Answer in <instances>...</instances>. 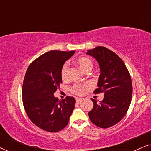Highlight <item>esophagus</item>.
<instances>
[{
  "label": "esophagus",
  "mask_w": 151,
  "mask_h": 151,
  "mask_svg": "<svg viewBox=\"0 0 151 151\" xmlns=\"http://www.w3.org/2000/svg\"><path fill=\"white\" fill-rule=\"evenodd\" d=\"M82 100H82V98H76V102L78 103V104H80V103L81 102Z\"/></svg>",
  "instance_id": "34e87169"
}]
</instances>
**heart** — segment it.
Instances as JSON below:
<instances>
[{
	"instance_id": "1",
	"label": "heart",
	"mask_w": 151,
	"mask_h": 151,
	"mask_svg": "<svg viewBox=\"0 0 151 151\" xmlns=\"http://www.w3.org/2000/svg\"><path fill=\"white\" fill-rule=\"evenodd\" d=\"M76 63L80 67V69H81L82 71H84V72L90 71L93 68V63L91 60L88 58L87 57H84V56L78 58L76 60ZM60 75H61V78H63V80L67 79V76H68V64L67 63L64 64L63 67H62L61 71H60ZM86 86V85L82 86V85H79V84H74V85L71 88V91L76 95H82L83 93L84 89Z\"/></svg>"
}]
</instances>
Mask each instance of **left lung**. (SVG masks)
I'll list each match as a JSON object with an SVG mask.
<instances>
[{
  "instance_id": "obj_1",
  "label": "left lung",
  "mask_w": 151,
  "mask_h": 151,
  "mask_svg": "<svg viewBox=\"0 0 151 151\" xmlns=\"http://www.w3.org/2000/svg\"><path fill=\"white\" fill-rule=\"evenodd\" d=\"M86 53L97 60L100 68L98 88L94 93L104 95L100 102L91 98L93 107L88 117L97 127L106 129L118 123L127 113L133 93L131 76L122 60L110 49L99 46Z\"/></svg>"
}]
</instances>
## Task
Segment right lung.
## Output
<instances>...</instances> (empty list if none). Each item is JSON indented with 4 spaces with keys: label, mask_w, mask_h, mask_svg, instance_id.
Masks as SVG:
<instances>
[{
    "label": "right lung",
    "mask_w": 151,
    "mask_h": 151,
    "mask_svg": "<svg viewBox=\"0 0 151 151\" xmlns=\"http://www.w3.org/2000/svg\"><path fill=\"white\" fill-rule=\"evenodd\" d=\"M74 53L48 51L34 60L26 71L22 90L24 110L30 120L44 131L63 130L75 108L73 97L58 101L53 96L62 83L61 68Z\"/></svg>",
    "instance_id": "1"
}]
</instances>
